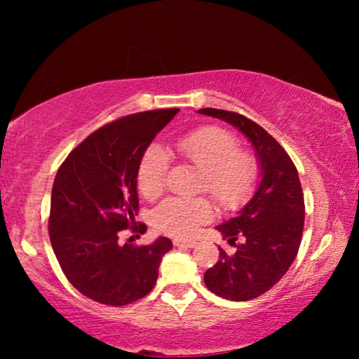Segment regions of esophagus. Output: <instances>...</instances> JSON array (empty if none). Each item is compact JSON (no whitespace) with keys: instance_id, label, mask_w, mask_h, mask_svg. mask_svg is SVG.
I'll return each instance as SVG.
<instances>
[{"instance_id":"esophagus-1","label":"esophagus","mask_w":359,"mask_h":359,"mask_svg":"<svg viewBox=\"0 0 359 359\" xmlns=\"http://www.w3.org/2000/svg\"><path fill=\"white\" fill-rule=\"evenodd\" d=\"M172 244H174L175 247L193 248V247H196V241H191V239H174Z\"/></svg>"}]
</instances>
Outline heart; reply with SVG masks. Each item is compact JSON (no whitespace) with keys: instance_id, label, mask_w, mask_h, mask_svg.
<instances>
[{"instance_id":"1","label":"heart","mask_w":359,"mask_h":359,"mask_svg":"<svg viewBox=\"0 0 359 359\" xmlns=\"http://www.w3.org/2000/svg\"><path fill=\"white\" fill-rule=\"evenodd\" d=\"M179 155L203 172L201 190L208 191L224 209L241 205L253 191L258 175L255 158L239 151V142L226 130L204 126L175 142ZM169 156L160 145L144 151L137 168V185L142 196L155 199L165 190ZM214 209L205 198H168L154 212L156 229L172 236H190L208 223Z\"/></svg>"}]
</instances>
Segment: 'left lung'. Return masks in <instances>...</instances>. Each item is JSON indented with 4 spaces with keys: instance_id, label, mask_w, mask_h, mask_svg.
Wrapping results in <instances>:
<instances>
[{
    "instance_id": "1",
    "label": "left lung",
    "mask_w": 359,
    "mask_h": 359,
    "mask_svg": "<svg viewBox=\"0 0 359 359\" xmlns=\"http://www.w3.org/2000/svg\"><path fill=\"white\" fill-rule=\"evenodd\" d=\"M198 112L244 133L259 163L261 180L253 198L234 218L217 226L236 252L228 255L220 248V259L204 274L212 293L229 301H250L280 280L299 250L306 214L299 175L282 145L250 118L212 107ZM238 238L241 242L236 245Z\"/></svg>"
}]
</instances>
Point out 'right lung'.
<instances>
[{"instance_id":"1","label":"right lung","mask_w":359,"mask_h":359,"mask_svg":"<svg viewBox=\"0 0 359 359\" xmlns=\"http://www.w3.org/2000/svg\"><path fill=\"white\" fill-rule=\"evenodd\" d=\"M179 109L137 112L92 133L66 156L55 175L48 236L63 274L74 288L106 306H126L155 287L168 238L150 245L120 244L121 231L136 236L137 168L155 136Z\"/></svg>"}]
</instances>
